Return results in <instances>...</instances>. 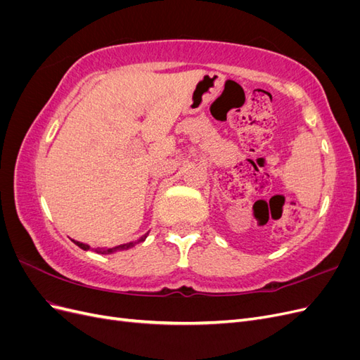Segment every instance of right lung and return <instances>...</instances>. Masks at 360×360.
Wrapping results in <instances>:
<instances>
[{"label": "right lung", "mask_w": 360, "mask_h": 360, "mask_svg": "<svg viewBox=\"0 0 360 360\" xmlns=\"http://www.w3.org/2000/svg\"><path fill=\"white\" fill-rule=\"evenodd\" d=\"M147 236H148V233H146L144 236H141V237L138 238V240H132V242L124 243V245H120V246H115V248H91L90 245H85V243H81V242H76V240H72V242H73L76 246H79L81 249H84V250H94L96 254L110 255V254H115V252H122V250H127V249H130V248H134V246H136V245H139V243L146 242Z\"/></svg>", "instance_id": "right-lung-1"}]
</instances>
